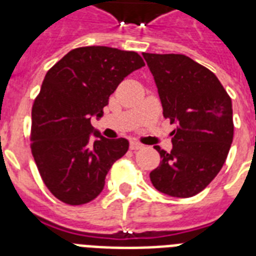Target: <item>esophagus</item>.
I'll use <instances>...</instances> for the list:
<instances>
[{"mask_svg": "<svg viewBox=\"0 0 256 256\" xmlns=\"http://www.w3.org/2000/svg\"><path fill=\"white\" fill-rule=\"evenodd\" d=\"M144 148V144H140V142H136V140H132L130 142V148L132 150H140V148Z\"/></svg>", "mask_w": 256, "mask_h": 256, "instance_id": "1", "label": "esophagus"}]
</instances>
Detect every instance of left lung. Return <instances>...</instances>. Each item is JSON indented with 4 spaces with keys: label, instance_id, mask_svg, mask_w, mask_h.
<instances>
[{
    "label": "left lung",
    "instance_id": "8db88e82",
    "mask_svg": "<svg viewBox=\"0 0 256 256\" xmlns=\"http://www.w3.org/2000/svg\"><path fill=\"white\" fill-rule=\"evenodd\" d=\"M156 81L164 116L175 124L171 152L150 172L152 186L175 198H190L216 176L230 152L232 104L212 72L183 54H142Z\"/></svg>",
    "mask_w": 256,
    "mask_h": 256
}]
</instances>
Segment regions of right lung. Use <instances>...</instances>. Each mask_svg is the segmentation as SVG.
<instances>
[{
    "label": "right lung",
    "mask_w": 256,
    "mask_h": 256,
    "mask_svg": "<svg viewBox=\"0 0 256 256\" xmlns=\"http://www.w3.org/2000/svg\"><path fill=\"white\" fill-rule=\"evenodd\" d=\"M144 62L136 52L85 46L66 54L46 73L32 110V152L42 180L66 204L100 194L112 164L128 150L124 138L108 140L92 126L108 96Z\"/></svg>",
    "instance_id": "right-lung-1"
}]
</instances>
